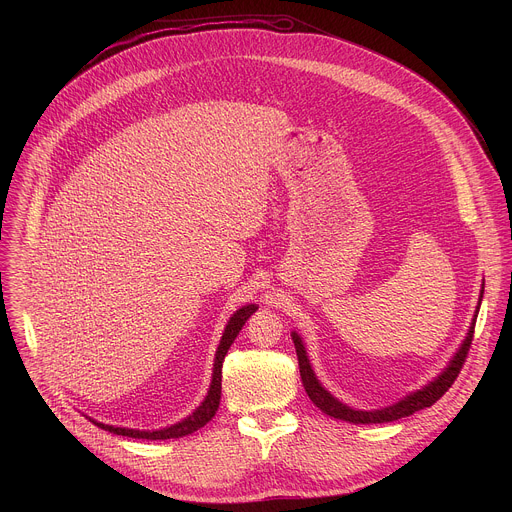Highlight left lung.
Returning a JSON list of instances; mask_svg holds the SVG:
<instances>
[{
    "label": "left lung",
    "mask_w": 512,
    "mask_h": 512,
    "mask_svg": "<svg viewBox=\"0 0 512 512\" xmlns=\"http://www.w3.org/2000/svg\"><path fill=\"white\" fill-rule=\"evenodd\" d=\"M482 294L484 289L480 291V300H482ZM478 314V310H476ZM474 324L476 320L472 322L470 330H468V336L464 340V344L460 346V350L456 352V356L450 360L448 369L437 377L435 381H431L427 387L407 395L403 401L391 405V407H385V409H375V411H356V409H350L346 407L344 403H340L338 399H334L316 379L312 367H310V360L306 356V350H304V344H302V338L294 332L291 334V338H294V344H296V352H298V362H300V375H302V383H304V389L308 393V397L312 399V403L322 409L326 415L334 417V419H342V421H348V423H354V425H371V423H389V421H397L401 417H409L413 415L415 411L419 409H425V407H431L437 399H440L442 395H446V391L454 385V381L458 379L464 362H466V356H468V350L472 346V338H474Z\"/></svg>",
    "instance_id": "8db88e82"
}]
</instances>
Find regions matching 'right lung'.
I'll use <instances>...</instances> for the list:
<instances>
[{"mask_svg":"<svg viewBox=\"0 0 512 512\" xmlns=\"http://www.w3.org/2000/svg\"><path fill=\"white\" fill-rule=\"evenodd\" d=\"M257 310L255 304H249L241 310H237L233 314V318L229 320L227 328H225V334L221 338V344H218V350H216V358H214V371H212V383H210V391L206 395V399L202 401V405L190 415L186 417L184 421L176 423V425H170L166 429H158V431H139V429H125V427H113V425H105V423H97L101 429L105 431H111L115 435H127V437H135V440H174V437H184V435H190L194 433L196 429L204 427L212 417L214 413L218 411V403H221V381H223V362H225V356H227V350L231 348L233 340L237 338V334L241 332V328L245 326V322L249 320V316Z\"/></svg>","mask_w":512,"mask_h":512,"instance_id":"right-lung-1","label":"right lung"}]
</instances>
